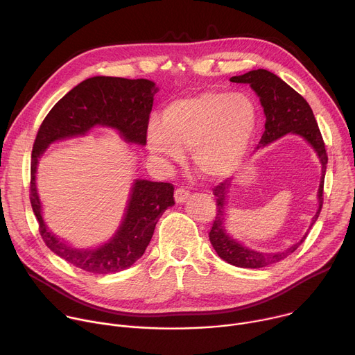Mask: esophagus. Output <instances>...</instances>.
I'll return each instance as SVG.
<instances>
[{
    "label": "esophagus",
    "instance_id": "1",
    "mask_svg": "<svg viewBox=\"0 0 355 355\" xmlns=\"http://www.w3.org/2000/svg\"><path fill=\"white\" fill-rule=\"evenodd\" d=\"M189 197V192L185 189V188H177L175 189V194H174V198H175V202L177 204H182L188 200Z\"/></svg>",
    "mask_w": 355,
    "mask_h": 355
}]
</instances>
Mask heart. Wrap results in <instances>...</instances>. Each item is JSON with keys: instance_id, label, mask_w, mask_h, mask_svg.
I'll return each instance as SVG.
<instances>
[{"instance_id": "heart-1", "label": "heart", "mask_w": 355, "mask_h": 355, "mask_svg": "<svg viewBox=\"0 0 355 355\" xmlns=\"http://www.w3.org/2000/svg\"><path fill=\"white\" fill-rule=\"evenodd\" d=\"M259 112L246 94L202 92L168 103L161 123L151 120L147 130L150 150L181 161L192 150L196 168L218 180L234 173L254 139Z\"/></svg>"}]
</instances>
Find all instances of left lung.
<instances>
[{
    "instance_id": "1",
    "label": "left lung",
    "mask_w": 355,
    "mask_h": 355,
    "mask_svg": "<svg viewBox=\"0 0 355 355\" xmlns=\"http://www.w3.org/2000/svg\"><path fill=\"white\" fill-rule=\"evenodd\" d=\"M231 82L235 83H248L256 94L259 96L261 105L263 107L266 123L265 133L259 141V147H265L277 139L292 133L303 137L315 151L320 163H321V180L318 185V208L315 215L311 219L310 227L306 235L295 245L287 248L282 252L265 253L257 252L253 249H248L238 241L232 239L227 231H225V207H227V194L230 189V182L223 181L214 188V196L216 197V215L209 231V241L218 253L220 259L228 262L238 268L248 269H259L269 266L272 263L280 262L286 256L293 253L307 238L309 231L317 220L321 207H323V187H324V175L327 168V153L326 146L321 137L320 128L314 119L313 110L306 102L302 94H299L293 87H290L286 82H283L275 73L266 69L250 71L241 76H232Z\"/></svg>"
}]
</instances>
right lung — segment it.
I'll list each match as a JSON object with an SVG mask.
<instances>
[{
  "label": "right lung",
  "mask_w": 355,
  "mask_h": 355,
  "mask_svg": "<svg viewBox=\"0 0 355 355\" xmlns=\"http://www.w3.org/2000/svg\"><path fill=\"white\" fill-rule=\"evenodd\" d=\"M157 92L155 83L147 79L89 78L63 96L38 130L31 157L29 200L40 223V234L53 253L89 273H116L140 259L159 216L175 204L174 187L170 182L136 180L124 218L113 238L96 249H75L49 232L42 219L35 182L38 161L51 143L85 136L94 125L116 128L125 141L144 146Z\"/></svg>",
  "instance_id": "right-lung-1"
}]
</instances>
